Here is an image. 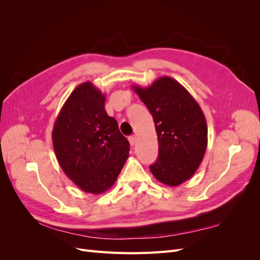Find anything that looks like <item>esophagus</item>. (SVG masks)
<instances>
[{"mask_svg":"<svg viewBox=\"0 0 260 260\" xmlns=\"http://www.w3.org/2000/svg\"><path fill=\"white\" fill-rule=\"evenodd\" d=\"M129 142H130V145H131V146H135L136 143H137L136 137H130V138H129Z\"/></svg>","mask_w":260,"mask_h":260,"instance_id":"34e87169","label":"esophagus"}]
</instances>
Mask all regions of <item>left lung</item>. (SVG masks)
Returning <instances> with one entry per match:
<instances>
[{
	"instance_id": "8db88e82",
	"label": "left lung",
	"mask_w": 260,
	"mask_h": 260,
	"mask_svg": "<svg viewBox=\"0 0 260 260\" xmlns=\"http://www.w3.org/2000/svg\"><path fill=\"white\" fill-rule=\"evenodd\" d=\"M152 114L158 158L149 166L159 182L178 186L190 179L205 155L207 123L198 102L174 78L160 77L149 86L132 85Z\"/></svg>"
}]
</instances>
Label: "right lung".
<instances>
[{
	"mask_svg": "<svg viewBox=\"0 0 260 260\" xmlns=\"http://www.w3.org/2000/svg\"><path fill=\"white\" fill-rule=\"evenodd\" d=\"M105 94L92 82L72 92L55 120L52 141L60 168L82 191L111 188L129 157V142L105 111Z\"/></svg>",
	"mask_w": 260,
	"mask_h": 260,
	"instance_id": "right-lung-1",
	"label": "right lung"
}]
</instances>
